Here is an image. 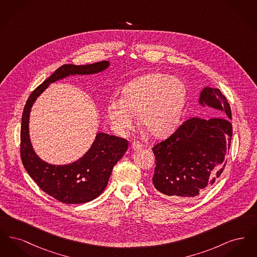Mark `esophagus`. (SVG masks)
<instances>
[{
	"label": "esophagus",
	"mask_w": 257,
	"mask_h": 257,
	"mask_svg": "<svg viewBox=\"0 0 257 257\" xmlns=\"http://www.w3.org/2000/svg\"><path fill=\"white\" fill-rule=\"evenodd\" d=\"M131 148H132L133 150H138V149L144 148V146H143L141 143H139V142H133L132 145H131Z\"/></svg>",
	"instance_id": "1"
}]
</instances>
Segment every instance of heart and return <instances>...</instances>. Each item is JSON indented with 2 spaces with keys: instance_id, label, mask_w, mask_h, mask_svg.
<instances>
[{
  "instance_id": "1",
  "label": "heart",
  "mask_w": 257,
  "mask_h": 257,
  "mask_svg": "<svg viewBox=\"0 0 257 257\" xmlns=\"http://www.w3.org/2000/svg\"><path fill=\"white\" fill-rule=\"evenodd\" d=\"M185 97V86L177 78L147 74L124 86L121 99L110 100L107 114L118 134L133 129L136 115L140 114V123L149 134L164 138L173 133L180 122Z\"/></svg>"
}]
</instances>
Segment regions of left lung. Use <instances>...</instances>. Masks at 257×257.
Returning <instances> with one entry per match:
<instances>
[{"label": "left lung", "mask_w": 257, "mask_h": 257, "mask_svg": "<svg viewBox=\"0 0 257 257\" xmlns=\"http://www.w3.org/2000/svg\"><path fill=\"white\" fill-rule=\"evenodd\" d=\"M202 106L221 110L224 117H193L154 146L155 189L173 200L194 199L218 180L227 162L232 138L231 109L219 88L205 87Z\"/></svg>", "instance_id": "8db88e82"}]
</instances>
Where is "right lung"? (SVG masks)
I'll use <instances>...</instances> for the list:
<instances>
[{
  "label": "right lung",
  "instance_id": "right-lung-1",
  "mask_svg": "<svg viewBox=\"0 0 257 257\" xmlns=\"http://www.w3.org/2000/svg\"><path fill=\"white\" fill-rule=\"evenodd\" d=\"M109 61L86 65L63 64L31 93L22 113L20 154L25 170L38 187L57 200L67 204L86 203L100 196L108 185L113 166L122 158L128 141L98 133L86 154L69 165L55 166L40 159L29 136V117L33 104L51 83L69 75L94 74L105 70Z\"/></svg>",
  "mask_w": 257,
  "mask_h": 257
}]
</instances>
